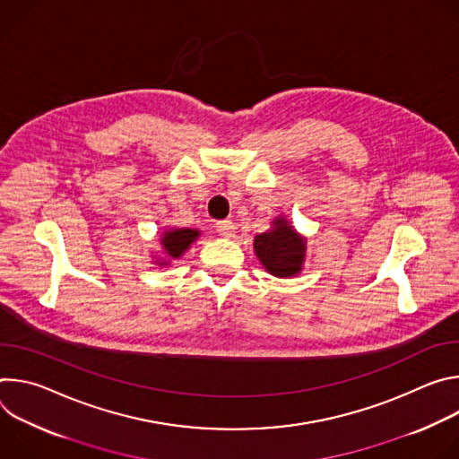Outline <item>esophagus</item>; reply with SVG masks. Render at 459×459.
I'll return each mask as SVG.
<instances>
[{
	"label": "esophagus",
	"instance_id": "34e87169",
	"mask_svg": "<svg viewBox=\"0 0 459 459\" xmlns=\"http://www.w3.org/2000/svg\"><path fill=\"white\" fill-rule=\"evenodd\" d=\"M216 229H218L220 236H223V238H232V236L236 234V225H234L230 220L218 221V223H216Z\"/></svg>",
	"mask_w": 459,
	"mask_h": 459
}]
</instances>
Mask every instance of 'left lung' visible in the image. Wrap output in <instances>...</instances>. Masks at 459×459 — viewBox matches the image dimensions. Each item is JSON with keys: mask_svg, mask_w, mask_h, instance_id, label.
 Masks as SVG:
<instances>
[{"mask_svg": "<svg viewBox=\"0 0 459 459\" xmlns=\"http://www.w3.org/2000/svg\"><path fill=\"white\" fill-rule=\"evenodd\" d=\"M254 250L264 265L273 276L289 278L296 276L305 261L307 243L285 218H276L273 229L261 232L254 238Z\"/></svg>", "mask_w": 459, "mask_h": 459, "instance_id": "obj_1", "label": "left lung"}]
</instances>
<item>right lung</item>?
<instances>
[{
	"label": "right lung",
	"mask_w": 459,
	"mask_h": 459,
	"mask_svg": "<svg viewBox=\"0 0 459 459\" xmlns=\"http://www.w3.org/2000/svg\"><path fill=\"white\" fill-rule=\"evenodd\" d=\"M200 230L194 229H169L161 234V247L169 259H178L183 252L198 239ZM169 261H160V265H167Z\"/></svg>",
	"instance_id": "obj_1"
}]
</instances>
